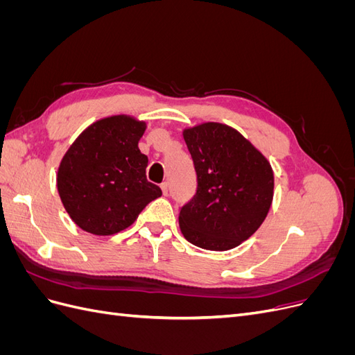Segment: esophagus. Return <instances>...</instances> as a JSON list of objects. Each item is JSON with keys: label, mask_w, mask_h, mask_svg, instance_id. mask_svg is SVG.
I'll use <instances>...</instances> for the list:
<instances>
[{"label": "esophagus", "mask_w": 355, "mask_h": 355, "mask_svg": "<svg viewBox=\"0 0 355 355\" xmlns=\"http://www.w3.org/2000/svg\"><path fill=\"white\" fill-rule=\"evenodd\" d=\"M161 189H163V194L167 196L168 194V182H163V184H161Z\"/></svg>", "instance_id": "34e87169"}]
</instances>
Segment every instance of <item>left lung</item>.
<instances>
[{"instance_id": "8db88e82", "label": "left lung", "mask_w": 355, "mask_h": 355, "mask_svg": "<svg viewBox=\"0 0 355 355\" xmlns=\"http://www.w3.org/2000/svg\"><path fill=\"white\" fill-rule=\"evenodd\" d=\"M197 175L196 194L180 207L184 237L206 250H230L253 235L272 202L266 158L234 128L207 123L184 132Z\"/></svg>"}]
</instances>
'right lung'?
I'll return each instance as SVG.
<instances>
[{"instance_id": "add662e5", "label": "right lung", "mask_w": 355, "mask_h": 355, "mask_svg": "<svg viewBox=\"0 0 355 355\" xmlns=\"http://www.w3.org/2000/svg\"><path fill=\"white\" fill-rule=\"evenodd\" d=\"M145 123L105 118L84 130L63 157L58 189L72 220L96 235L120 232L161 197L146 179L148 157L137 148Z\"/></svg>"}]
</instances>
